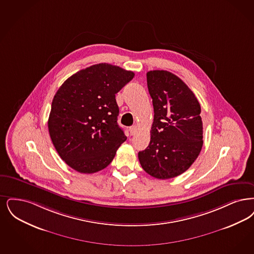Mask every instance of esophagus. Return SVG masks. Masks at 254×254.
<instances>
[{
	"mask_svg": "<svg viewBox=\"0 0 254 254\" xmlns=\"http://www.w3.org/2000/svg\"><path fill=\"white\" fill-rule=\"evenodd\" d=\"M129 132H130V135H134L137 132V127L135 126H132L129 127Z\"/></svg>",
	"mask_w": 254,
	"mask_h": 254,
	"instance_id": "1",
	"label": "esophagus"
}]
</instances>
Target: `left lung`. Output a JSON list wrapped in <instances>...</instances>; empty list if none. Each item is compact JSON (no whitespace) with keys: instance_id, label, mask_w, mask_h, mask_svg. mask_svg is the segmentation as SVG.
Listing matches in <instances>:
<instances>
[{"instance_id":"obj_1","label":"left lung","mask_w":254,"mask_h":254,"mask_svg":"<svg viewBox=\"0 0 254 254\" xmlns=\"http://www.w3.org/2000/svg\"><path fill=\"white\" fill-rule=\"evenodd\" d=\"M154 120L148 146L138 153L142 169L156 179L167 180L185 172L203 145L200 105L184 82L167 71H148Z\"/></svg>"}]
</instances>
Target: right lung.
<instances>
[{
    "mask_svg": "<svg viewBox=\"0 0 254 254\" xmlns=\"http://www.w3.org/2000/svg\"><path fill=\"white\" fill-rule=\"evenodd\" d=\"M133 77V71L99 63L72 74L55 94L49 134L61 159L75 171L106 168L127 140L117 124L115 94Z\"/></svg>",
    "mask_w": 254,
    "mask_h": 254,
    "instance_id": "obj_1",
    "label": "right lung"
}]
</instances>
